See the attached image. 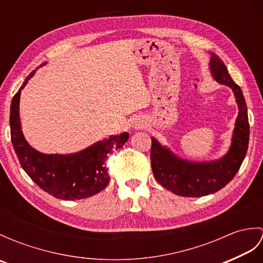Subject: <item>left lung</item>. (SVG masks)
Here are the masks:
<instances>
[{
	"mask_svg": "<svg viewBox=\"0 0 263 263\" xmlns=\"http://www.w3.org/2000/svg\"><path fill=\"white\" fill-rule=\"evenodd\" d=\"M210 70L217 82L232 88L238 106L228 153L215 161L193 163L178 158L152 137L150 160L156 181L181 197L197 198L219 191L236 175L248 152L250 125L247 103L241 88L233 81L225 64L215 53L211 54Z\"/></svg>",
	"mask_w": 263,
	"mask_h": 263,
	"instance_id": "1",
	"label": "left lung"
}]
</instances>
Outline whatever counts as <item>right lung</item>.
<instances>
[{
    "mask_svg": "<svg viewBox=\"0 0 263 263\" xmlns=\"http://www.w3.org/2000/svg\"><path fill=\"white\" fill-rule=\"evenodd\" d=\"M33 74L35 71L27 77L13 96L10 108L11 141L20 165L39 187L55 198L80 200L92 197L108 185L106 159L114 150L123 147L128 133L111 136L71 155H45L37 152L26 141L19 119L20 92Z\"/></svg>",
    "mask_w": 263,
    "mask_h": 263,
    "instance_id": "right-lung-1",
    "label": "right lung"
}]
</instances>
